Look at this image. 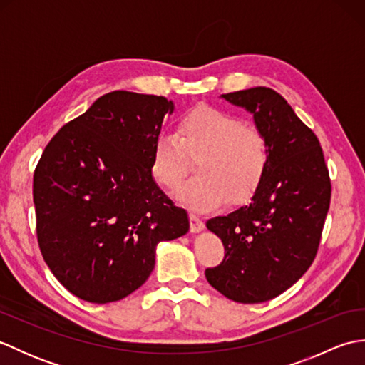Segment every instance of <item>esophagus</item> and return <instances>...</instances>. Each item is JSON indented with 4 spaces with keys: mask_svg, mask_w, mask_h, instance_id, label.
Masks as SVG:
<instances>
[{
    "mask_svg": "<svg viewBox=\"0 0 365 365\" xmlns=\"http://www.w3.org/2000/svg\"><path fill=\"white\" fill-rule=\"evenodd\" d=\"M190 229L191 232H200L204 229V221L195 213H190Z\"/></svg>",
    "mask_w": 365,
    "mask_h": 365,
    "instance_id": "obj_1",
    "label": "esophagus"
}]
</instances>
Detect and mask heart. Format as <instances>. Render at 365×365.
<instances>
[{"label": "heart", "mask_w": 365, "mask_h": 365, "mask_svg": "<svg viewBox=\"0 0 365 365\" xmlns=\"http://www.w3.org/2000/svg\"><path fill=\"white\" fill-rule=\"evenodd\" d=\"M197 177L178 190L199 212L251 197L265 178L269 145L265 133L215 106H196L177 122V135L160 133L150 150V174L161 188L175 190L197 160Z\"/></svg>", "instance_id": "obj_1"}]
</instances>
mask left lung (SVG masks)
Returning <instances> with one entry per match:
<instances>
[{
    "mask_svg": "<svg viewBox=\"0 0 365 365\" xmlns=\"http://www.w3.org/2000/svg\"><path fill=\"white\" fill-rule=\"evenodd\" d=\"M221 97L254 114L268 139L269 165L250 205L207 221L221 238L224 259L205 277L226 298L254 304L276 298L312 265L331 178L319 138L281 94L259 86Z\"/></svg>",
    "mask_w": 365,
    "mask_h": 365,
    "instance_id": "1",
    "label": "left lung"
}]
</instances>
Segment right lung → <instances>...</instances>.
<instances>
[{"instance_id": "obj_1", "label": "right lung", "mask_w": 365, "mask_h": 365, "mask_svg": "<svg viewBox=\"0 0 365 365\" xmlns=\"http://www.w3.org/2000/svg\"><path fill=\"white\" fill-rule=\"evenodd\" d=\"M174 103L113 91L61 127L33 178L36 232L54 277L84 301L105 304L139 289L155 247L190 229L150 174V150Z\"/></svg>"}]
</instances>
